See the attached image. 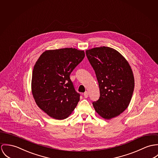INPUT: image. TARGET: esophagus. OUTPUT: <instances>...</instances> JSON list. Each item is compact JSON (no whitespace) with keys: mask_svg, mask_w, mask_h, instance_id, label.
<instances>
[{"mask_svg":"<svg viewBox=\"0 0 158 158\" xmlns=\"http://www.w3.org/2000/svg\"><path fill=\"white\" fill-rule=\"evenodd\" d=\"M84 96L85 98H87L88 96V93L87 91H85L84 93Z\"/></svg>","mask_w":158,"mask_h":158,"instance_id":"esophagus-1","label":"esophagus"}]
</instances>
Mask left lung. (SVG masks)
I'll list each match as a JSON object with an SVG mask.
<instances>
[{
	"label": "left lung",
	"mask_w": 158,
	"mask_h": 158,
	"mask_svg": "<svg viewBox=\"0 0 158 158\" xmlns=\"http://www.w3.org/2000/svg\"><path fill=\"white\" fill-rule=\"evenodd\" d=\"M95 71L99 99L93 102L95 111L105 119L121 114L130 102L135 87L133 71L127 60L116 50L101 47L86 50Z\"/></svg>",
	"instance_id": "1"
}]
</instances>
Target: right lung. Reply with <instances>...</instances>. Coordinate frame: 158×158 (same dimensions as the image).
<instances>
[{"label":"right lung","instance_id":"1","mask_svg":"<svg viewBox=\"0 0 158 158\" xmlns=\"http://www.w3.org/2000/svg\"><path fill=\"white\" fill-rule=\"evenodd\" d=\"M85 53L73 48L47 50L34 66L31 91L37 106L54 119L68 118L80 99L70 78Z\"/></svg>","mask_w":158,"mask_h":158}]
</instances>
